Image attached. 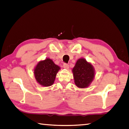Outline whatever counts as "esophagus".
I'll return each instance as SVG.
<instances>
[{"label": "esophagus", "mask_w": 129, "mask_h": 129, "mask_svg": "<svg viewBox=\"0 0 129 129\" xmlns=\"http://www.w3.org/2000/svg\"><path fill=\"white\" fill-rule=\"evenodd\" d=\"M63 66V67L64 68H66V69H68V68H69V64L67 63H64Z\"/></svg>", "instance_id": "obj_1"}]
</instances>
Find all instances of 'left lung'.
Instances as JSON below:
<instances>
[{
	"instance_id": "8db88e82",
	"label": "left lung",
	"mask_w": 129,
	"mask_h": 129,
	"mask_svg": "<svg viewBox=\"0 0 129 129\" xmlns=\"http://www.w3.org/2000/svg\"><path fill=\"white\" fill-rule=\"evenodd\" d=\"M72 71L74 83L79 88L87 87L93 81L94 77L93 67L84 58H80L77 61Z\"/></svg>"
}]
</instances>
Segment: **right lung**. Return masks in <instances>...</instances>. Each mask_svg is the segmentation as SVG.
Wrapping results in <instances>:
<instances>
[{
  "label": "right lung",
  "mask_w": 129,
  "mask_h": 129,
  "mask_svg": "<svg viewBox=\"0 0 129 129\" xmlns=\"http://www.w3.org/2000/svg\"><path fill=\"white\" fill-rule=\"evenodd\" d=\"M59 70L60 67L54 63L50 58L40 61L34 70L36 81L42 86H50L53 84Z\"/></svg>",
  "instance_id": "1"
}]
</instances>
